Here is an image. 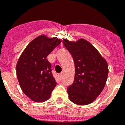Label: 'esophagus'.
<instances>
[{
	"label": "esophagus",
	"instance_id": "1",
	"mask_svg": "<svg viewBox=\"0 0 125 125\" xmlns=\"http://www.w3.org/2000/svg\"><path fill=\"white\" fill-rule=\"evenodd\" d=\"M62 75H63V74H62V73H60L59 74V78H60V79H61L62 78Z\"/></svg>",
	"mask_w": 125,
	"mask_h": 125
}]
</instances>
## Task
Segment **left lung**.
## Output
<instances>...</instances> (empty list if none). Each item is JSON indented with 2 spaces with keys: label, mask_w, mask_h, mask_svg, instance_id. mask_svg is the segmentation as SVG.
Returning <instances> with one entry per match:
<instances>
[{
  "label": "left lung",
  "mask_w": 125,
  "mask_h": 125,
  "mask_svg": "<svg viewBox=\"0 0 125 125\" xmlns=\"http://www.w3.org/2000/svg\"><path fill=\"white\" fill-rule=\"evenodd\" d=\"M63 43L73 58L75 69L73 83L67 90L69 99L78 105L90 104L105 86L109 72L107 63L84 39L76 42L64 39Z\"/></svg>",
  "instance_id": "8db88e82"
}]
</instances>
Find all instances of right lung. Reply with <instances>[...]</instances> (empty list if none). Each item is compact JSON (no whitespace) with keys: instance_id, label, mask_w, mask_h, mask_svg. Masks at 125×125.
<instances>
[{"instance_id":"1","label":"right lung","mask_w":125,"mask_h":125,"mask_svg":"<svg viewBox=\"0 0 125 125\" xmlns=\"http://www.w3.org/2000/svg\"><path fill=\"white\" fill-rule=\"evenodd\" d=\"M61 42L58 38L40 35L28 44L19 58L16 67L19 83L34 101L47 100L56 85L47 57Z\"/></svg>"}]
</instances>
